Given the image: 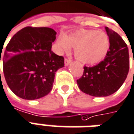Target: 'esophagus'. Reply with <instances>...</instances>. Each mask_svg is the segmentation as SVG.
Returning <instances> with one entry per match:
<instances>
[{
	"mask_svg": "<svg viewBox=\"0 0 134 134\" xmlns=\"http://www.w3.org/2000/svg\"><path fill=\"white\" fill-rule=\"evenodd\" d=\"M71 62V60L70 59H64V65L65 66H68L70 63Z\"/></svg>",
	"mask_w": 134,
	"mask_h": 134,
	"instance_id": "esophagus-1",
	"label": "esophagus"
}]
</instances>
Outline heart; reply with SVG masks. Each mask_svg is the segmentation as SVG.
Listing matches in <instances>:
<instances>
[{
	"label": "heart",
	"mask_w": 134,
	"mask_h": 134,
	"mask_svg": "<svg viewBox=\"0 0 134 134\" xmlns=\"http://www.w3.org/2000/svg\"><path fill=\"white\" fill-rule=\"evenodd\" d=\"M71 47L75 48L74 54L77 60L83 64H93L106 57L110 42L109 36L104 31L80 29L58 38L57 53L69 52Z\"/></svg>",
	"instance_id": "1"
}]
</instances>
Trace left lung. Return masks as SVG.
<instances>
[{
    "mask_svg": "<svg viewBox=\"0 0 134 134\" xmlns=\"http://www.w3.org/2000/svg\"><path fill=\"white\" fill-rule=\"evenodd\" d=\"M110 47L104 59L92 67H84L83 75L77 80L83 93L92 96H107L119 89L129 70V48L119 35L106 27Z\"/></svg>",
    "mask_w": 134,
    "mask_h": 134,
    "instance_id": "1",
    "label": "left lung"
}]
</instances>
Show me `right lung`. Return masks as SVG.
<instances>
[{"label":"right lung","instance_id":"add662e5","mask_svg":"<svg viewBox=\"0 0 134 134\" xmlns=\"http://www.w3.org/2000/svg\"><path fill=\"white\" fill-rule=\"evenodd\" d=\"M56 35L51 28L27 27L10 40L3 68L8 87L17 96L38 99L51 91L56 72L64 66V57L51 51Z\"/></svg>","mask_w":134,"mask_h":134}]
</instances>
